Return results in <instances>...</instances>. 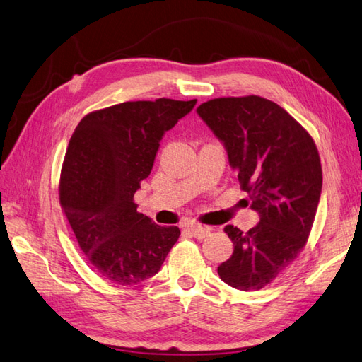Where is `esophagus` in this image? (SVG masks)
I'll return each mask as SVG.
<instances>
[{
  "instance_id": "34e87169",
  "label": "esophagus",
  "mask_w": 362,
  "mask_h": 362,
  "mask_svg": "<svg viewBox=\"0 0 362 362\" xmlns=\"http://www.w3.org/2000/svg\"><path fill=\"white\" fill-rule=\"evenodd\" d=\"M189 232L192 235L198 240H203L206 237L211 235V228H206V226H190Z\"/></svg>"
}]
</instances>
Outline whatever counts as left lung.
I'll return each mask as SVG.
<instances>
[{
	"label": "left lung",
	"mask_w": 362,
	"mask_h": 362,
	"mask_svg": "<svg viewBox=\"0 0 362 362\" xmlns=\"http://www.w3.org/2000/svg\"><path fill=\"white\" fill-rule=\"evenodd\" d=\"M197 111L224 144L240 187L260 215L247 232L224 228L234 252L218 276L237 290H262L307 245L322 190L317 147L293 116L260 95L212 99Z\"/></svg>",
	"instance_id": "left-lung-1"
}]
</instances>
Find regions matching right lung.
Wrapping results in <instances>:
<instances>
[{
	"mask_svg": "<svg viewBox=\"0 0 362 362\" xmlns=\"http://www.w3.org/2000/svg\"><path fill=\"white\" fill-rule=\"evenodd\" d=\"M194 100L124 102L88 113L63 159L59 199L93 269L116 285L153 277L180 237L136 211L134 194L155 163L159 141Z\"/></svg>",
	"mask_w": 362,
	"mask_h": 362,
	"instance_id": "right-lung-1",
	"label": "right lung"
}]
</instances>
